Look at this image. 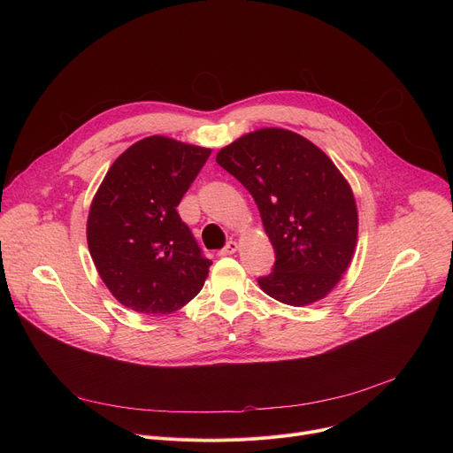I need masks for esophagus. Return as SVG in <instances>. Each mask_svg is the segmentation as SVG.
Returning a JSON list of instances; mask_svg holds the SVG:
<instances>
[{"label":"esophagus","instance_id":"esophagus-1","mask_svg":"<svg viewBox=\"0 0 453 453\" xmlns=\"http://www.w3.org/2000/svg\"><path fill=\"white\" fill-rule=\"evenodd\" d=\"M236 250H238V243L234 240H231V242H227V245L222 250H219V254L220 256H229V254H234Z\"/></svg>","mask_w":453,"mask_h":453}]
</instances>
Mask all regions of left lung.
Masks as SVG:
<instances>
[{"instance_id":"8db88e82","label":"left lung","mask_w":453,"mask_h":453,"mask_svg":"<svg viewBox=\"0 0 453 453\" xmlns=\"http://www.w3.org/2000/svg\"><path fill=\"white\" fill-rule=\"evenodd\" d=\"M217 163L249 189L276 250L260 288L290 306L326 297L348 271L358 236L353 189L335 163L280 127L243 134L220 149Z\"/></svg>"}]
</instances>
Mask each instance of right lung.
<instances>
[{
    "mask_svg": "<svg viewBox=\"0 0 453 453\" xmlns=\"http://www.w3.org/2000/svg\"><path fill=\"white\" fill-rule=\"evenodd\" d=\"M211 149L166 136L128 147L107 170L88 217V247L109 292L127 308L168 315L196 297L211 262L177 206Z\"/></svg>",
    "mask_w": 453,
    "mask_h": 453,
    "instance_id": "obj_1",
    "label": "right lung"
}]
</instances>
